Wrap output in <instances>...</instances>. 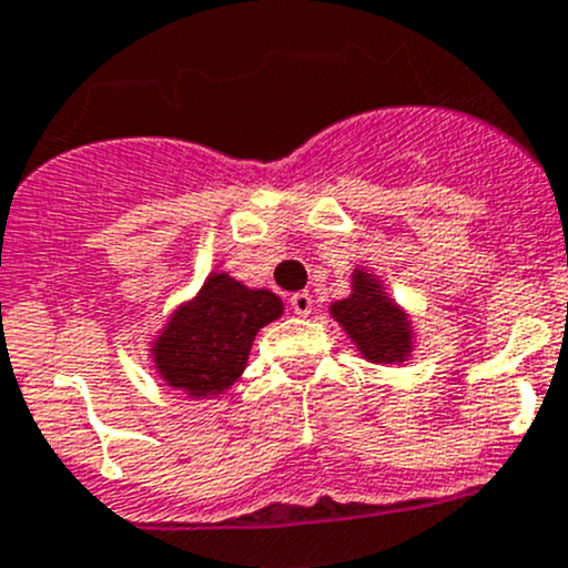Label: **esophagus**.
Instances as JSON below:
<instances>
[{"instance_id": "obj_1", "label": "esophagus", "mask_w": 568, "mask_h": 568, "mask_svg": "<svg viewBox=\"0 0 568 568\" xmlns=\"http://www.w3.org/2000/svg\"><path fill=\"white\" fill-rule=\"evenodd\" d=\"M290 306H293V312L295 315H310L312 312V295L306 293H293L290 295Z\"/></svg>"}]
</instances>
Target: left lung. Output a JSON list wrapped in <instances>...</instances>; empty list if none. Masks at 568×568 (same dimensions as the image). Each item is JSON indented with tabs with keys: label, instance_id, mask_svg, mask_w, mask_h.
Returning a JSON list of instances; mask_svg holds the SVG:
<instances>
[{
	"label": "left lung",
	"instance_id": "1",
	"mask_svg": "<svg viewBox=\"0 0 568 568\" xmlns=\"http://www.w3.org/2000/svg\"><path fill=\"white\" fill-rule=\"evenodd\" d=\"M332 315L371 362H402L409 351L407 317L387 301L376 278L356 273L351 298L337 301Z\"/></svg>",
	"mask_w": 568,
	"mask_h": 568
}]
</instances>
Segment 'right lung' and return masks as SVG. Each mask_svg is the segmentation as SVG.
<instances>
[{
    "label": "right lung",
    "instance_id": "1",
    "mask_svg": "<svg viewBox=\"0 0 568 568\" xmlns=\"http://www.w3.org/2000/svg\"><path fill=\"white\" fill-rule=\"evenodd\" d=\"M281 310V301L267 290H247L225 273H214L153 345L155 365L175 390L189 396L223 393L240 379L258 328L275 321Z\"/></svg>",
    "mask_w": 568,
    "mask_h": 568
}]
</instances>
